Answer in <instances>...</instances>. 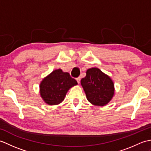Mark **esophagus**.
I'll list each match as a JSON object with an SVG mask.
<instances>
[{"label": "esophagus", "instance_id": "34e87169", "mask_svg": "<svg viewBox=\"0 0 151 151\" xmlns=\"http://www.w3.org/2000/svg\"><path fill=\"white\" fill-rule=\"evenodd\" d=\"M76 81H77V82H78V84H79L80 82H81V77H80V76H79V77L76 78Z\"/></svg>", "mask_w": 151, "mask_h": 151}]
</instances>
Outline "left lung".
<instances>
[{
    "label": "left lung",
    "mask_w": 151,
    "mask_h": 151,
    "mask_svg": "<svg viewBox=\"0 0 151 151\" xmlns=\"http://www.w3.org/2000/svg\"><path fill=\"white\" fill-rule=\"evenodd\" d=\"M89 102L96 106H104L111 101L114 94V86L110 76L95 67L89 69L81 80Z\"/></svg>",
    "instance_id": "1"
}]
</instances>
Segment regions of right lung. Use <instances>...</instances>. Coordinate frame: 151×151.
Segmentation results:
<instances>
[{"mask_svg":"<svg viewBox=\"0 0 151 151\" xmlns=\"http://www.w3.org/2000/svg\"><path fill=\"white\" fill-rule=\"evenodd\" d=\"M77 84L69 73H64L60 69H56L41 82L40 94L47 104H58L63 101L67 91Z\"/></svg>","mask_w":151,"mask_h":151,"instance_id":"1","label":"right lung"}]
</instances>
